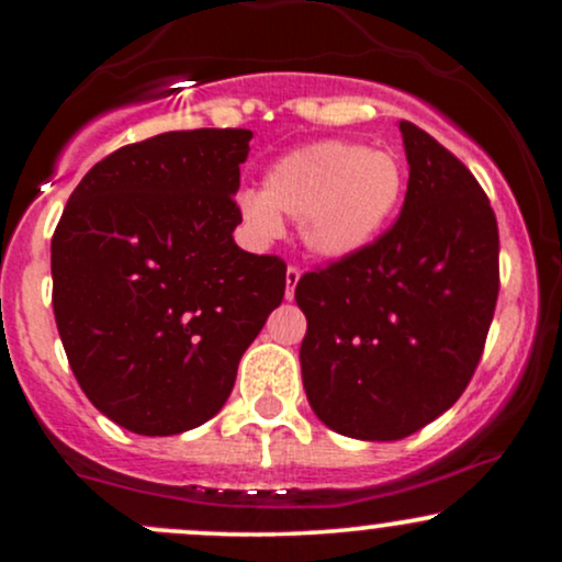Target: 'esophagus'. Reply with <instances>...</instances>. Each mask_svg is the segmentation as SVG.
<instances>
[{"instance_id": "obj_1", "label": "esophagus", "mask_w": 562, "mask_h": 562, "mask_svg": "<svg viewBox=\"0 0 562 562\" xmlns=\"http://www.w3.org/2000/svg\"><path fill=\"white\" fill-rule=\"evenodd\" d=\"M299 280H301V269L299 267H288V272H285V299H293Z\"/></svg>"}]
</instances>
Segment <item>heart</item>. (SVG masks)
<instances>
[{"mask_svg":"<svg viewBox=\"0 0 562 562\" xmlns=\"http://www.w3.org/2000/svg\"><path fill=\"white\" fill-rule=\"evenodd\" d=\"M404 195V169L391 150L351 139H319L277 158L261 192L237 200L245 229L259 240L299 218L301 240L319 259L340 261L370 245Z\"/></svg>","mask_w":562,"mask_h":562,"instance_id":"heart-1","label":"heart"}]
</instances>
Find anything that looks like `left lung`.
Segmentation results:
<instances>
[{
  "mask_svg": "<svg viewBox=\"0 0 562 562\" xmlns=\"http://www.w3.org/2000/svg\"><path fill=\"white\" fill-rule=\"evenodd\" d=\"M409 184L375 243L306 272L301 372L308 404L335 434L398 441L468 389L499 295V229L460 158L398 121Z\"/></svg>",
  "mask_w": 562,
  "mask_h": 562,
  "instance_id": "1",
  "label": "left lung"
}]
</instances>
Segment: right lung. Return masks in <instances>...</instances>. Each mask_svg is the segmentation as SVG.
Segmentation results:
<instances>
[{"instance_id": "1", "label": "right lung", "mask_w": 562, "mask_h": 562, "mask_svg": "<svg viewBox=\"0 0 562 562\" xmlns=\"http://www.w3.org/2000/svg\"><path fill=\"white\" fill-rule=\"evenodd\" d=\"M248 128L119 147L70 192L53 235V308L68 364L139 436L222 409L245 348L285 295V261L237 248Z\"/></svg>"}]
</instances>
